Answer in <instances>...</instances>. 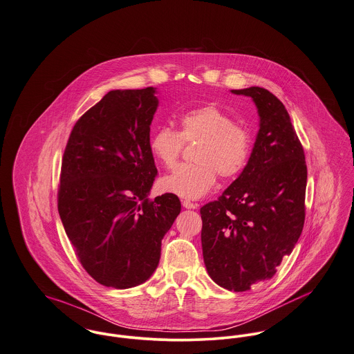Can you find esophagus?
Here are the masks:
<instances>
[{"label":"esophagus","mask_w":354,"mask_h":354,"mask_svg":"<svg viewBox=\"0 0 354 354\" xmlns=\"http://www.w3.org/2000/svg\"><path fill=\"white\" fill-rule=\"evenodd\" d=\"M182 205H183V207H186V209H196V207H198V203H194V202H192V201H189V199H183V201H182Z\"/></svg>","instance_id":"esophagus-1"}]
</instances>
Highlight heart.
<instances>
[{
	"instance_id": "1",
	"label": "heart",
	"mask_w": 354,
	"mask_h": 354,
	"mask_svg": "<svg viewBox=\"0 0 354 354\" xmlns=\"http://www.w3.org/2000/svg\"><path fill=\"white\" fill-rule=\"evenodd\" d=\"M179 126V131L161 126L149 140L152 156L168 169L176 165L185 144L198 142L193 153L196 162L179 165L161 180L165 192L196 199L214 186L217 174L234 179L243 172L251 156L252 137L231 114L216 104H205L185 113Z\"/></svg>"
}]
</instances>
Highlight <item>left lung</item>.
<instances>
[{
  "label": "left lung",
  "mask_w": 354,
  "mask_h": 354,
  "mask_svg": "<svg viewBox=\"0 0 354 354\" xmlns=\"http://www.w3.org/2000/svg\"><path fill=\"white\" fill-rule=\"evenodd\" d=\"M252 97L259 131L235 182L201 207L202 254L220 286L244 292L277 273L301 235L307 164L303 145L279 99L261 86L232 89Z\"/></svg>",
  "instance_id": "1"
}]
</instances>
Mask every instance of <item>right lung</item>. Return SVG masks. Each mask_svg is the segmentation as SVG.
Masks as SVG:
<instances>
[{"label":"right lung","instance_id":"right-lung-1","mask_svg":"<svg viewBox=\"0 0 354 354\" xmlns=\"http://www.w3.org/2000/svg\"><path fill=\"white\" fill-rule=\"evenodd\" d=\"M153 86L115 89L73 126L61 165L58 212L81 266L126 289L158 268L161 240L180 213L172 193L148 194L158 176L149 151Z\"/></svg>","mask_w":354,"mask_h":354}]
</instances>
